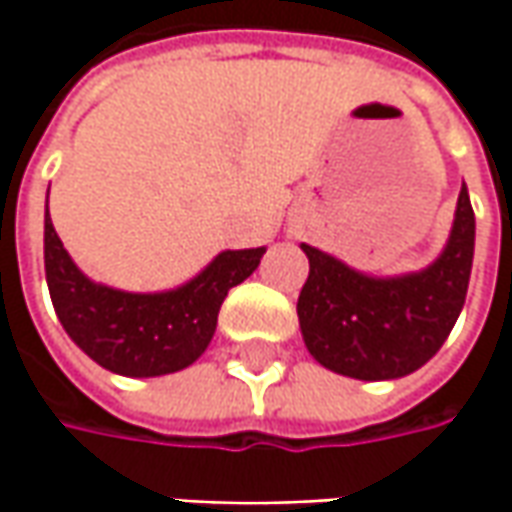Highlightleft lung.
<instances>
[{
    "mask_svg": "<svg viewBox=\"0 0 512 512\" xmlns=\"http://www.w3.org/2000/svg\"><path fill=\"white\" fill-rule=\"evenodd\" d=\"M310 273L299 293V327L316 362L362 382L402 379L447 342L464 307L476 216L462 185L442 253L422 270L373 276L305 245Z\"/></svg>",
    "mask_w": 512,
    "mask_h": 512,
    "instance_id": "left-lung-1",
    "label": "left lung"
}]
</instances>
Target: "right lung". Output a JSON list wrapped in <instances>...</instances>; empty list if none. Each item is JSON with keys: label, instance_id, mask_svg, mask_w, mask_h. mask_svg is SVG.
Here are the masks:
<instances>
[{"label": "right lung", "instance_id": "right-lung-1", "mask_svg": "<svg viewBox=\"0 0 512 512\" xmlns=\"http://www.w3.org/2000/svg\"><path fill=\"white\" fill-rule=\"evenodd\" d=\"M267 247L222 250L193 279L170 290L133 293L85 276L56 236L45 202V279L59 322L82 353L128 379L185 370L216 333L227 290L259 267Z\"/></svg>", "mask_w": 512, "mask_h": 512}]
</instances>
